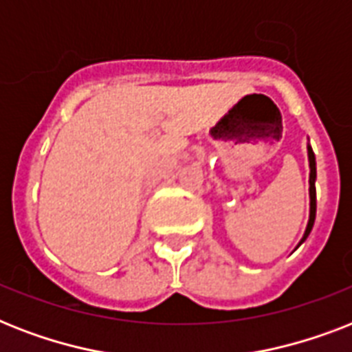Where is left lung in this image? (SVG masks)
Wrapping results in <instances>:
<instances>
[{"label": "left lung", "instance_id": "1", "mask_svg": "<svg viewBox=\"0 0 352 352\" xmlns=\"http://www.w3.org/2000/svg\"><path fill=\"white\" fill-rule=\"evenodd\" d=\"M307 153H309V168H311V173H309V195H311V214H309V223H307L305 234L301 237L300 245L309 237L312 226H314V219H316V157H314V151H312L311 146H307Z\"/></svg>", "mask_w": 352, "mask_h": 352}]
</instances>
